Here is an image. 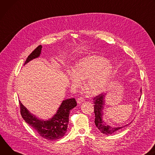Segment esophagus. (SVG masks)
Segmentation results:
<instances>
[{"instance_id":"esophagus-1","label":"esophagus","mask_w":155,"mask_h":155,"mask_svg":"<svg viewBox=\"0 0 155 155\" xmlns=\"http://www.w3.org/2000/svg\"><path fill=\"white\" fill-rule=\"evenodd\" d=\"M84 101V98L83 97H79V98H78V100H77V102H78V104H81V103L83 102Z\"/></svg>"}]
</instances>
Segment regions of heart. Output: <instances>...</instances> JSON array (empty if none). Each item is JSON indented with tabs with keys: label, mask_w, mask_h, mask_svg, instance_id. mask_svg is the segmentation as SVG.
Segmentation results:
<instances>
[{
	"label": "heart",
	"mask_w": 155,
	"mask_h": 155,
	"mask_svg": "<svg viewBox=\"0 0 155 155\" xmlns=\"http://www.w3.org/2000/svg\"><path fill=\"white\" fill-rule=\"evenodd\" d=\"M113 68L108 60L100 55H89L81 58L75 64V70L68 71V75L74 85L81 84L86 79L85 87L92 95L104 91L110 82Z\"/></svg>",
	"instance_id": "1"
}]
</instances>
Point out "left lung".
<instances>
[{
	"mask_svg": "<svg viewBox=\"0 0 155 155\" xmlns=\"http://www.w3.org/2000/svg\"><path fill=\"white\" fill-rule=\"evenodd\" d=\"M142 92V89L140 90ZM106 94L101 93L95 97L93 98L94 104V113H95V124L97 127L100 130V131L104 134H112L120 129H122L124 127H126L127 124L123 127H112L108 125H107L104 121L102 120V116L104 115L103 113V110L105 106V97Z\"/></svg>",
	"mask_w": 155,
	"mask_h": 155,
	"instance_id": "1",
	"label": "left lung"
}]
</instances>
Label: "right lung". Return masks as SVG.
<instances>
[{
    "label": "right lung",
    "mask_w": 155,
    "mask_h": 155,
    "mask_svg": "<svg viewBox=\"0 0 155 155\" xmlns=\"http://www.w3.org/2000/svg\"><path fill=\"white\" fill-rule=\"evenodd\" d=\"M42 45H39L28 57L25 64L31 60L38 58L41 52ZM20 113L25 121L32 127L44 139L48 140H55L63 137L66 132L69 123L70 111L77 106L76 100L69 98L63 100L55 115L48 121L39 120L31 113L19 101Z\"/></svg>",
    "instance_id": "obj_1"
}]
</instances>
